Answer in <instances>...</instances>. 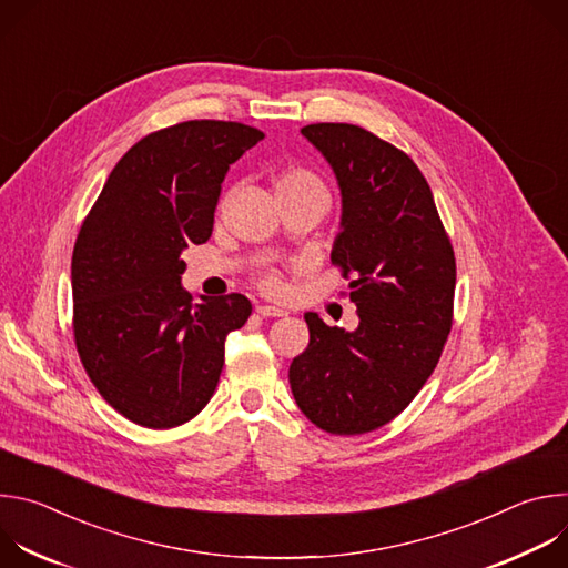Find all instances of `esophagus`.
Returning a JSON list of instances; mask_svg holds the SVG:
<instances>
[{
    "mask_svg": "<svg viewBox=\"0 0 568 568\" xmlns=\"http://www.w3.org/2000/svg\"><path fill=\"white\" fill-rule=\"evenodd\" d=\"M256 312H258L261 316H285V314H287L283 307H276V305H258Z\"/></svg>",
    "mask_w": 568,
    "mask_h": 568,
    "instance_id": "34e87169",
    "label": "esophagus"
}]
</instances>
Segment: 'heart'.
Returning <instances> with one entry per match:
<instances>
[{
	"label": "heart",
	"instance_id": "1",
	"mask_svg": "<svg viewBox=\"0 0 568 568\" xmlns=\"http://www.w3.org/2000/svg\"><path fill=\"white\" fill-rule=\"evenodd\" d=\"M276 193H294V195H316L321 197L323 202L328 204V189L326 184H323V180L318 175H314L312 171L307 169H298V166H292V169H285L278 178H276ZM263 290L265 292H278L281 290V283L276 276H265L261 281Z\"/></svg>",
	"mask_w": 568,
	"mask_h": 568
}]
</instances>
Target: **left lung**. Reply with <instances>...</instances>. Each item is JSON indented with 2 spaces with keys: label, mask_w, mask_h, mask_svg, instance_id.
<instances>
[{
  "label": "left lung",
  "mask_w": 568,
  "mask_h": 568,
  "mask_svg": "<svg viewBox=\"0 0 568 568\" xmlns=\"http://www.w3.org/2000/svg\"><path fill=\"white\" fill-rule=\"evenodd\" d=\"M301 134L342 191L331 258L351 278L359 326L331 328L305 312L310 344L290 364V386L318 429L357 436L407 409L434 373L452 331L456 261L409 154L351 123H312Z\"/></svg>",
  "instance_id": "1"
}]
</instances>
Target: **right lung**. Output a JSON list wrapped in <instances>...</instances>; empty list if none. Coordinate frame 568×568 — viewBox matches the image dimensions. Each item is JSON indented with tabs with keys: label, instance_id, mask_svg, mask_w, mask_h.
Segmentation results:
<instances>
[{
	"label": "right lung",
	"instance_id": "obj_1",
	"mask_svg": "<svg viewBox=\"0 0 568 568\" xmlns=\"http://www.w3.org/2000/svg\"><path fill=\"white\" fill-rule=\"evenodd\" d=\"M265 134L184 121L143 136L110 173L71 256L73 337L92 384L128 420L171 429L213 397L224 339L245 326L242 294L182 287V252L211 237L224 175Z\"/></svg>",
	"mask_w": 568,
	"mask_h": 568
}]
</instances>
